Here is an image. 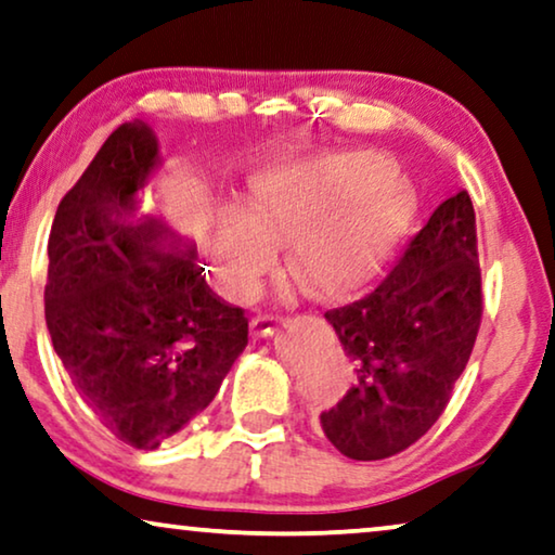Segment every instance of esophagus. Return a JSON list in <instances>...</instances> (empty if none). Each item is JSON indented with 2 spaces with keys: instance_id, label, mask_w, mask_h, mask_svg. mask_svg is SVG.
<instances>
[{
  "instance_id": "34e87169",
  "label": "esophagus",
  "mask_w": 555,
  "mask_h": 555,
  "mask_svg": "<svg viewBox=\"0 0 555 555\" xmlns=\"http://www.w3.org/2000/svg\"><path fill=\"white\" fill-rule=\"evenodd\" d=\"M280 323H283V318H278V315H260V318L253 320V333L258 335V337H272V335L278 333Z\"/></svg>"
}]
</instances>
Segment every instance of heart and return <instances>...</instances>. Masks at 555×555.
<instances>
[{
    "mask_svg": "<svg viewBox=\"0 0 555 555\" xmlns=\"http://www.w3.org/2000/svg\"><path fill=\"white\" fill-rule=\"evenodd\" d=\"M413 215L411 188L383 155L285 159L255 175L240 210L222 215L210 243L215 275L245 295L268 247H287V275L305 293H350L396 250Z\"/></svg>",
    "mask_w": 555,
    "mask_h": 555,
    "instance_id": "obj_1",
    "label": "heart"
}]
</instances>
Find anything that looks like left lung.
Here are the masks:
<instances>
[{"label": "left lung", "instance_id": "left-lung-1", "mask_svg": "<svg viewBox=\"0 0 555 555\" xmlns=\"http://www.w3.org/2000/svg\"><path fill=\"white\" fill-rule=\"evenodd\" d=\"M480 312L476 212L457 190L371 295L325 312L352 365L348 392L320 413L337 451L383 461L425 436L468 365Z\"/></svg>", "mask_w": 555, "mask_h": 555}]
</instances>
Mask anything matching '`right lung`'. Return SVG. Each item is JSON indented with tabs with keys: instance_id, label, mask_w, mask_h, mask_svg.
Masks as SVG:
<instances>
[{
	"instance_id": "add662e5",
	"label": "right lung",
	"mask_w": 555,
	"mask_h": 555,
	"mask_svg": "<svg viewBox=\"0 0 555 555\" xmlns=\"http://www.w3.org/2000/svg\"><path fill=\"white\" fill-rule=\"evenodd\" d=\"M159 167L152 127L119 125L62 197L47 247L54 352L94 417L140 451L188 428L247 345L243 308L210 291L197 247L142 212Z\"/></svg>"
}]
</instances>
